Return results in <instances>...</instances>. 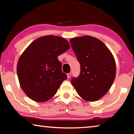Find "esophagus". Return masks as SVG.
<instances>
[{
  "label": "esophagus",
  "mask_w": 134,
  "mask_h": 134,
  "mask_svg": "<svg viewBox=\"0 0 134 134\" xmlns=\"http://www.w3.org/2000/svg\"><path fill=\"white\" fill-rule=\"evenodd\" d=\"M71 72L68 73V74H67V78L68 79H69V78L71 77Z\"/></svg>",
  "instance_id": "34e87169"
}]
</instances>
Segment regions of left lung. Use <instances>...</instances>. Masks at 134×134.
I'll list each match as a JSON object with an SVG mask.
<instances>
[{"label":"left lung","instance_id":"1","mask_svg":"<svg viewBox=\"0 0 134 134\" xmlns=\"http://www.w3.org/2000/svg\"><path fill=\"white\" fill-rule=\"evenodd\" d=\"M71 47L80 64V73L71 83L78 94L89 102L98 100L110 88L116 76V63L110 51L98 38H71Z\"/></svg>","mask_w":134,"mask_h":134}]
</instances>
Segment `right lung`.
<instances>
[{
	"label": "right lung",
	"mask_w": 134,
	"mask_h": 134,
	"mask_svg": "<svg viewBox=\"0 0 134 134\" xmlns=\"http://www.w3.org/2000/svg\"><path fill=\"white\" fill-rule=\"evenodd\" d=\"M70 48L68 41L58 36L47 35L34 40L18 60V79L25 94L43 102L56 94L66 74L62 72L58 56Z\"/></svg>",
	"instance_id": "right-lung-1"
}]
</instances>
